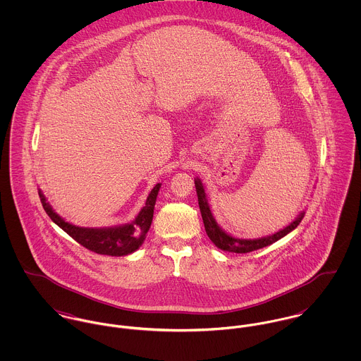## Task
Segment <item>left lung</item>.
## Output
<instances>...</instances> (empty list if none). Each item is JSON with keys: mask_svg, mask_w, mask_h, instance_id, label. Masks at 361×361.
I'll list each match as a JSON object with an SVG mask.
<instances>
[{"mask_svg": "<svg viewBox=\"0 0 361 361\" xmlns=\"http://www.w3.org/2000/svg\"><path fill=\"white\" fill-rule=\"evenodd\" d=\"M195 185H196V192H197V199H199V207H200V212H202V218L204 222V228H206L207 235L211 239V242L221 250L225 252H232V253H250L258 249H262L268 245H272L274 242L279 240L281 238L286 236L289 232H292L295 228H298V225L302 222L305 212H300L299 216L286 228H283L282 231L267 236V238H261V239H255V240H247V239H235L232 236H229L228 233H225L215 222L209 207L207 203L206 192L203 188V183L200 182V179H195Z\"/></svg>", "mask_w": 361, "mask_h": 361, "instance_id": "obj_1", "label": "left lung"}]
</instances>
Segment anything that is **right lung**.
Segmentation results:
<instances>
[{
	"label": "right lung",
	"mask_w": 361,
	"mask_h": 361,
	"mask_svg": "<svg viewBox=\"0 0 361 361\" xmlns=\"http://www.w3.org/2000/svg\"><path fill=\"white\" fill-rule=\"evenodd\" d=\"M159 188H161V183H157L147 197L146 206L142 208V211L139 212V215L132 224L115 226V228H103V229L79 228L69 222H65L58 214L52 211L51 207L46 202V197L43 196L42 192H39V196H40L43 208L46 209V212L49 214L52 221L61 229H63L72 239L80 243L83 247L104 256H126L129 253H133L142 246L152 226L155 200H157Z\"/></svg>",
	"instance_id": "1"
}]
</instances>
